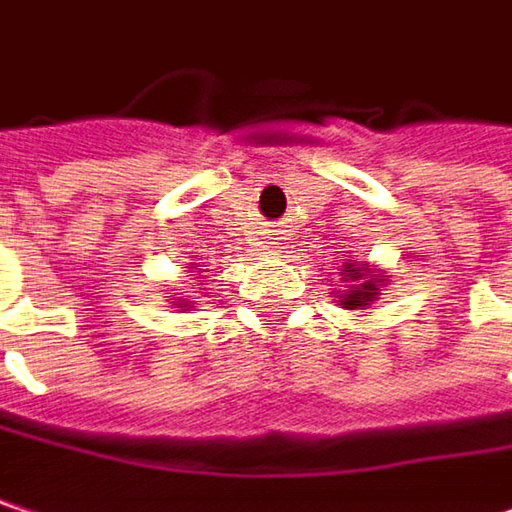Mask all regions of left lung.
I'll list each match as a JSON object with an SVG mask.
<instances>
[{
  "mask_svg": "<svg viewBox=\"0 0 512 512\" xmlns=\"http://www.w3.org/2000/svg\"><path fill=\"white\" fill-rule=\"evenodd\" d=\"M342 289L333 292V298L339 301V307L345 310H368V304H374L382 295L379 289L388 284V275L382 269H374L368 260L356 263V260H345L342 272H339Z\"/></svg>",
  "mask_w": 512,
  "mask_h": 512,
  "instance_id": "1",
  "label": "left lung"
}]
</instances>
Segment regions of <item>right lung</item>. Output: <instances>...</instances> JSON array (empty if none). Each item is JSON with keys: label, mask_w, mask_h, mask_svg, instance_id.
<instances>
[{"label": "right lung", "mask_w": 512, "mask_h": 512, "mask_svg": "<svg viewBox=\"0 0 512 512\" xmlns=\"http://www.w3.org/2000/svg\"><path fill=\"white\" fill-rule=\"evenodd\" d=\"M191 269H194V266H191ZM167 298H170V304H173V307H182L179 313H185V310H191V304H194V301H188V298H182V295H179V298H173V295H167Z\"/></svg>", "instance_id": "1"}]
</instances>
